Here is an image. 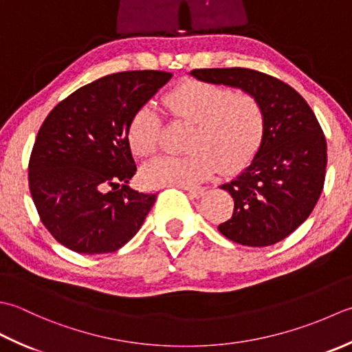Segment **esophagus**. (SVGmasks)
<instances>
[{"label": "esophagus", "mask_w": 352, "mask_h": 352, "mask_svg": "<svg viewBox=\"0 0 352 352\" xmlns=\"http://www.w3.org/2000/svg\"><path fill=\"white\" fill-rule=\"evenodd\" d=\"M181 188L185 190L191 197H202L205 195V186H185L181 185Z\"/></svg>", "instance_id": "obj_1"}]
</instances>
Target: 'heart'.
<instances>
[{"mask_svg":"<svg viewBox=\"0 0 352 352\" xmlns=\"http://www.w3.org/2000/svg\"><path fill=\"white\" fill-rule=\"evenodd\" d=\"M170 117L192 124L188 156L157 157L142 170L150 186L192 185L210 176L217 164L221 170H236L252 160L260 148L266 113L252 92L226 86L185 80L164 96ZM161 118L153 106L133 112L127 124V142L136 157L146 160L160 144Z\"/></svg>","mask_w":352,"mask_h":352,"instance_id":"heart-1","label":"heart"}]
</instances>
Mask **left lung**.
I'll return each instance as SVG.
<instances>
[{"label":"left lung","instance_id":"obj_1","mask_svg":"<svg viewBox=\"0 0 352 352\" xmlns=\"http://www.w3.org/2000/svg\"><path fill=\"white\" fill-rule=\"evenodd\" d=\"M202 82L252 92L266 113L261 146L249 167L221 185L234 199L232 217L219 225L243 246H270L302 225L324 188L327 140L311 107L279 78L249 68L192 69Z\"/></svg>","mask_w":352,"mask_h":352}]
</instances>
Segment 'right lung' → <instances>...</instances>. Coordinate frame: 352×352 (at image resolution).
<instances>
[{"label":"right lung","mask_w":352,"mask_h":352,"mask_svg":"<svg viewBox=\"0 0 352 352\" xmlns=\"http://www.w3.org/2000/svg\"><path fill=\"white\" fill-rule=\"evenodd\" d=\"M171 76L155 69L104 76L44 120L28 161V186L41 221L60 245L109 254L138 232L156 192L127 185L136 173L127 124Z\"/></svg>","instance_id":"1"}]
</instances>
